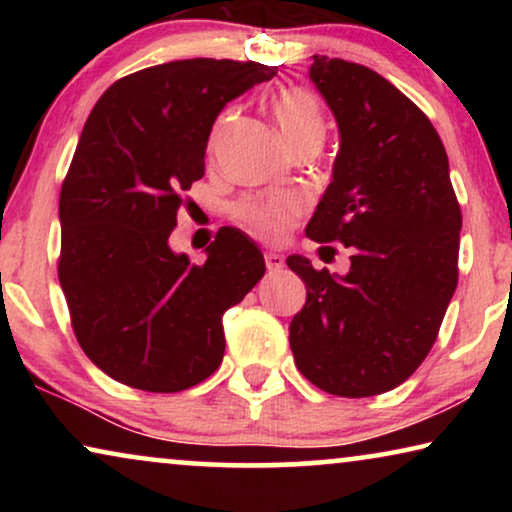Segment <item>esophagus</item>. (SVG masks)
Here are the masks:
<instances>
[{
	"instance_id": "1",
	"label": "esophagus",
	"mask_w": 512,
	"mask_h": 512,
	"mask_svg": "<svg viewBox=\"0 0 512 512\" xmlns=\"http://www.w3.org/2000/svg\"><path fill=\"white\" fill-rule=\"evenodd\" d=\"M265 268H268L270 275L272 272H279L284 268V256L275 254V251H268V254H265Z\"/></svg>"
}]
</instances>
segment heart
Masks as SVG:
<instances>
[{
    "label": "heart",
    "instance_id": "heart-1",
    "mask_svg": "<svg viewBox=\"0 0 512 512\" xmlns=\"http://www.w3.org/2000/svg\"><path fill=\"white\" fill-rule=\"evenodd\" d=\"M270 111L282 130L286 144L298 146L307 139H324L326 118L319 97L307 88H284L272 95ZM230 121V109L216 118L209 132V149L219 142L223 128ZM303 207L291 195H268V198H242L233 207V216L244 226L254 230L258 237L268 242H277L289 233V228L300 219Z\"/></svg>",
    "mask_w": 512,
    "mask_h": 512
}]
</instances>
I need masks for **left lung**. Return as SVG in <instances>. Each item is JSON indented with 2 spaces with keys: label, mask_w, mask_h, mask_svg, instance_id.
Instances as JSON below:
<instances>
[{
  "label": "left lung",
  "mask_w": 512,
  "mask_h": 512,
  "mask_svg": "<svg viewBox=\"0 0 512 512\" xmlns=\"http://www.w3.org/2000/svg\"><path fill=\"white\" fill-rule=\"evenodd\" d=\"M310 79L340 151L305 235L352 247L345 277L286 265L307 286L289 342L300 373L333 396L398 387L431 352L459 279L461 209L436 128L373 69L314 55Z\"/></svg>",
  "instance_id": "obj_1"
}]
</instances>
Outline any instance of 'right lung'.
<instances>
[{"label": "right lung", "instance_id": "1", "mask_svg": "<svg viewBox=\"0 0 512 512\" xmlns=\"http://www.w3.org/2000/svg\"><path fill=\"white\" fill-rule=\"evenodd\" d=\"M275 74L174 60L111 83L90 111L60 191L58 277L76 340L116 382L172 394L221 366L223 312L265 275L261 249L226 226L195 265L167 240L219 111Z\"/></svg>", "mask_w": 512, "mask_h": 512}]
</instances>
